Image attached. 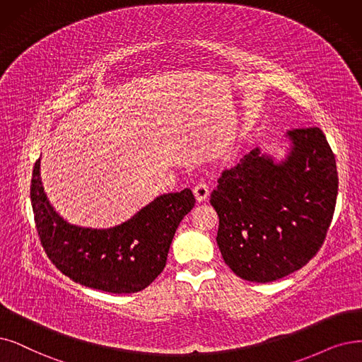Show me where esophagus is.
Instances as JSON below:
<instances>
[{
  "label": "esophagus",
  "mask_w": 362,
  "mask_h": 362,
  "mask_svg": "<svg viewBox=\"0 0 362 362\" xmlns=\"http://www.w3.org/2000/svg\"><path fill=\"white\" fill-rule=\"evenodd\" d=\"M193 193H194L197 202H204V200H206L208 196H209V187H208L206 182L200 181V182H197V184L194 185Z\"/></svg>",
  "instance_id": "obj_1"
}]
</instances>
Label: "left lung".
I'll return each mask as SVG.
<instances>
[{
  "label": "left lung",
  "mask_w": 362,
  "mask_h": 362,
  "mask_svg": "<svg viewBox=\"0 0 362 362\" xmlns=\"http://www.w3.org/2000/svg\"><path fill=\"white\" fill-rule=\"evenodd\" d=\"M285 160L254 148L223 170L211 193L226 264L251 282L281 279L316 255L336 208V157L320 127L288 131Z\"/></svg>",
  "instance_id": "8db88e82"
}]
</instances>
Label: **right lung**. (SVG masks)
Wrapping results in <instances>:
<instances>
[{
	"mask_svg": "<svg viewBox=\"0 0 362 362\" xmlns=\"http://www.w3.org/2000/svg\"><path fill=\"white\" fill-rule=\"evenodd\" d=\"M194 202L184 189L156 197L120 226L84 228L66 223L49 204L40 158L33 170L34 220L49 259L74 282L112 294L138 293L163 272L173 235Z\"/></svg>",
	"mask_w": 362,
	"mask_h": 362,
	"instance_id": "obj_1",
	"label": "right lung"
}]
</instances>
